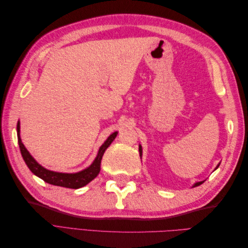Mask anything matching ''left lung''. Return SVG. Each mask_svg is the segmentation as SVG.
Here are the masks:
<instances>
[{
	"instance_id": "1",
	"label": "left lung",
	"mask_w": 248,
	"mask_h": 248,
	"mask_svg": "<svg viewBox=\"0 0 248 248\" xmlns=\"http://www.w3.org/2000/svg\"><path fill=\"white\" fill-rule=\"evenodd\" d=\"M139 151H140V158H141V155H142V149H141V146H140V145L139 146ZM219 164H220V163H218V166H217V167H216V169L219 167ZM216 169H215V170H216ZM204 182H205V180H204V181H200V182H197V183H194L192 187H197V186H199V185L202 184V183H204Z\"/></svg>"
}]
</instances>
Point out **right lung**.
<instances>
[{"instance_id":"1","label":"right lung","mask_w":248,"mask_h":248,"mask_svg":"<svg viewBox=\"0 0 248 248\" xmlns=\"http://www.w3.org/2000/svg\"><path fill=\"white\" fill-rule=\"evenodd\" d=\"M16 130H17V140H18L20 153L30 170H31L34 175L39 177L40 179L43 180L44 182H46L48 184L66 187V188H72V189H78V188H80V187L86 186L99 174L102 156L104 152H106V150L112 142V140L116 139L118 134V131H115L114 133L110 134L106 141L103 142L102 146L98 150V154H97L96 158L94 159L91 166L78 172L68 174V172H58L54 170H49L40 166V164L33 158V156L29 153L25 145L22 144L20 136H19V131H20L19 121L17 122Z\"/></svg>"}]
</instances>
